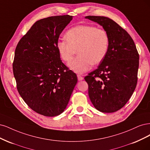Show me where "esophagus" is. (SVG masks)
I'll return each instance as SVG.
<instances>
[{
	"mask_svg": "<svg viewBox=\"0 0 150 150\" xmlns=\"http://www.w3.org/2000/svg\"><path fill=\"white\" fill-rule=\"evenodd\" d=\"M77 77H78V80L79 81H81V80H83V77L81 76V75H77Z\"/></svg>",
	"mask_w": 150,
	"mask_h": 150,
	"instance_id": "1",
	"label": "esophagus"
}]
</instances>
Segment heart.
<instances>
[{"instance_id": "heart-1", "label": "heart", "mask_w": 150, "mask_h": 150, "mask_svg": "<svg viewBox=\"0 0 150 150\" xmlns=\"http://www.w3.org/2000/svg\"><path fill=\"white\" fill-rule=\"evenodd\" d=\"M67 40H59L57 49L61 59L68 62L76 54L79 55L69 63V67L75 73L82 74L89 70L92 65L103 60L109 47L107 32L101 28L87 25L71 28L66 33Z\"/></svg>"}]
</instances>
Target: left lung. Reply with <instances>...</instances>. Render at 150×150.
Returning a JSON list of instances; mask_svg holds the SVG:
<instances>
[{
    "label": "left lung",
    "mask_w": 150,
    "mask_h": 150,
    "mask_svg": "<svg viewBox=\"0 0 150 150\" xmlns=\"http://www.w3.org/2000/svg\"><path fill=\"white\" fill-rule=\"evenodd\" d=\"M85 18L102 26L109 37L107 54L98 68L85 77L95 108L113 113L124 107L137 83L139 55L128 32L112 19L103 16Z\"/></svg>",
    "instance_id": "obj_1"
}]
</instances>
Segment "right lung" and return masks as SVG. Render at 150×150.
<instances>
[{
	"instance_id": "right-lung-1",
	"label": "right lung",
	"mask_w": 150,
	"mask_h": 150,
	"mask_svg": "<svg viewBox=\"0 0 150 150\" xmlns=\"http://www.w3.org/2000/svg\"><path fill=\"white\" fill-rule=\"evenodd\" d=\"M73 16L49 17L37 21L15 51L13 72L24 101L35 112L55 117L64 112L76 75L60 60L57 42Z\"/></svg>"
}]
</instances>
